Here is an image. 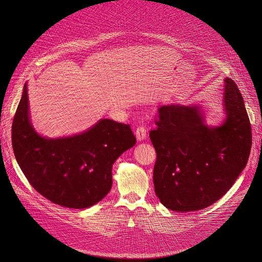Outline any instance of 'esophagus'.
Here are the masks:
<instances>
[{
	"label": "esophagus",
	"instance_id": "1",
	"mask_svg": "<svg viewBox=\"0 0 262 262\" xmlns=\"http://www.w3.org/2000/svg\"><path fill=\"white\" fill-rule=\"evenodd\" d=\"M146 133H147L146 127L143 125H139L136 128V137L137 139H138V141H142L146 138Z\"/></svg>",
	"mask_w": 262,
	"mask_h": 262
}]
</instances>
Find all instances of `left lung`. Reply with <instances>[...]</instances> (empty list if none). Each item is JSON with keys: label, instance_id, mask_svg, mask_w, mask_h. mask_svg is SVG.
I'll use <instances>...</instances> for the list:
<instances>
[{"label": "left lung", "instance_id": "1", "mask_svg": "<svg viewBox=\"0 0 262 262\" xmlns=\"http://www.w3.org/2000/svg\"><path fill=\"white\" fill-rule=\"evenodd\" d=\"M226 120L205 125L198 107L162 106L149 139L156 150L153 182L162 205L178 212L204 209L235 184L249 160L252 127L242 94L225 79Z\"/></svg>", "mask_w": 262, "mask_h": 262}]
</instances>
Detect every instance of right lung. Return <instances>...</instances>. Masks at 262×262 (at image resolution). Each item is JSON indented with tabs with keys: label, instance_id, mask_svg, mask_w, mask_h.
<instances>
[{
	"label": "right lung",
	"instance_id": "1",
	"mask_svg": "<svg viewBox=\"0 0 262 262\" xmlns=\"http://www.w3.org/2000/svg\"><path fill=\"white\" fill-rule=\"evenodd\" d=\"M11 141L23 174L38 193L63 207L82 209L108 194L113 164L135 145L136 137L129 124L103 119L82 134L46 139L31 125L24 85L12 121Z\"/></svg>",
	"mask_w": 262,
	"mask_h": 262
}]
</instances>
